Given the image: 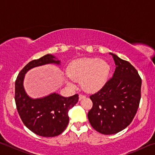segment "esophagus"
<instances>
[{
    "label": "esophagus",
    "mask_w": 155,
    "mask_h": 155,
    "mask_svg": "<svg viewBox=\"0 0 155 155\" xmlns=\"http://www.w3.org/2000/svg\"><path fill=\"white\" fill-rule=\"evenodd\" d=\"M85 98V95H83V94H80L79 95V101H81V100H82L83 98Z\"/></svg>",
    "instance_id": "34e87169"
}]
</instances>
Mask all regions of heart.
Listing matches in <instances>:
<instances>
[{
    "label": "heart",
    "instance_id": "obj_1",
    "mask_svg": "<svg viewBox=\"0 0 155 155\" xmlns=\"http://www.w3.org/2000/svg\"><path fill=\"white\" fill-rule=\"evenodd\" d=\"M110 66L104 60L98 58H82L73 61L68 68V85L74 87L75 80L87 92H96L103 87L109 77Z\"/></svg>",
    "mask_w": 155,
    "mask_h": 155
}]
</instances>
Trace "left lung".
I'll return each mask as SVG.
<instances>
[{
	"mask_svg": "<svg viewBox=\"0 0 155 155\" xmlns=\"http://www.w3.org/2000/svg\"><path fill=\"white\" fill-rule=\"evenodd\" d=\"M115 70L113 77L90 96L93 106L87 116L94 129L104 135L124 130L133 121L141 99V78L129 62L113 53Z\"/></svg>",
	"mask_w": 155,
	"mask_h": 155,
	"instance_id": "1",
	"label": "left lung"
}]
</instances>
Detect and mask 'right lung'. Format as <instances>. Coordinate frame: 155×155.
I'll return each instance as SVG.
<instances>
[{"label":"right lung","instance_id":"add662e5","mask_svg":"<svg viewBox=\"0 0 155 155\" xmlns=\"http://www.w3.org/2000/svg\"><path fill=\"white\" fill-rule=\"evenodd\" d=\"M60 64L52 54H46L30 61L18 74L15 83V102L22 122L28 129L42 137H55L65 129L69 122L68 111L78 101L77 94L63 97L53 93L41 98L32 99L26 94L23 81L31 68L44 64Z\"/></svg>","mask_w":155,"mask_h":155}]
</instances>
